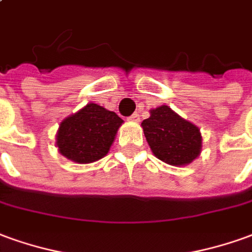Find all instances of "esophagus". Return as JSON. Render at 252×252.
I'll return each mask as SVG.
<instances>
[{"label":"esophagus","instance_id":"obj_1","mask_svg":"<svg viewBox=\"0 0 252 252\" xmlns=\"http://www.w3.org/2000/svg\"><path fill=\"white\" fill-rule=\"evenodd\" d=\"M128 120L133 121V123H138V121L140 120V117H139V113H133L132 116H129V117H128Z\"/></svg>","mask_w":252,"mask_h":252}]
</instances>
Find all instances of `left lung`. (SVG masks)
<instances>
[{"mask_svg":"<svg viewBox=\"0 0 252 252\" xmlns=\"http://www.w3.org/2000/svg\"><path fill=\"white\" fill-rule=\"evenodd\" d=\"M144 136L153 154L173 166H184L198 158L202 149L199 128L162 105L151 109L142 123Z\"/></svg>","mask_w":252,"mask_h":252,"instance_id":"8db88e82","label":"left lung"}]
</instances>
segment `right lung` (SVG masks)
<instances>
[{
	"label": "right lung",
	"mask_w": 252,
	"mask_h": 252,
	"mask_svg": "<svg viewBox=\"0 0 252 252\" xmlns=\"http://www.w3.org/2000/svg\"><path fill=\"white\" fill-rule=\"evenodd\" d=\"M123 123L114 112L96 103H87L63 120L56 144L60 153L73 162H95L108 154Z\"/></svg>",
	"instance_id": "right-lung-1"
}]
</instances>
